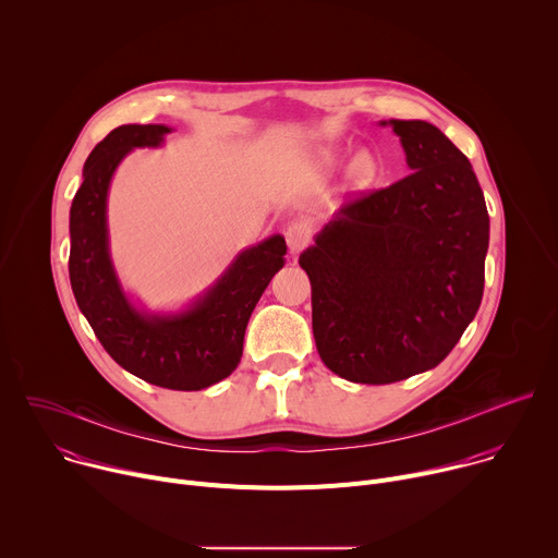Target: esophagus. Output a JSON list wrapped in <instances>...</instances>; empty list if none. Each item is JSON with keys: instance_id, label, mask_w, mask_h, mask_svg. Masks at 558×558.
Here are the masks:
<instances>
[{"instance_id": "1", "label": "esophagus", "mask_w": 558, "mask_h": 558, "mask_svg": "<svg viewBox=\"0 0 558 558\" xmlns=\"http://www.w3.org/2000/svg\"><path fill=\"white\" fill-rule=\"evenodd\" d=\"M284 238H287L289 252H291V254H300V252L311 243V225L304 222V220H293V222L287 227Z\"/></svg>"}]
</instances>
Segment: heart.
I'll list each match as a JSON object with an SVG mask.
<instances>
[{
	"instance_id": "obj_1",
	"label": "heart",
	"mask_w": 558,
	"mask_h": 558,
	"mask_svg": "<svg viewBox=\"0 0 558 558\" xmlns=\"http://www.w3.org/2000/svg\"><path fill=\"white\" fill-rule=\"evenodd\" d=\"M320 163H323L325 168H333V166L338 163V151H333V149H323V151H320ZM375 174H377V163H375L373 154L366 151V149L355 151L353 158H351V163H349V177H351V181H353L355 185H366V183H371V181L375 179Z\"/></svg>"
}]
</instances>
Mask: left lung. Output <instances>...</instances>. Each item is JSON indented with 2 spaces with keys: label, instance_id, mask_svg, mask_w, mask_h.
<instances>
[{
  "label": "left lung",
  "instance_id": "left-lung-1",
  "mask_svg": "<svg viewBox=\"0 0 558 558\" xmlns=\"http://www.w3.org/2000/svg\"><path fill=\"white\" fill-rule=\"evenodd\" d=\"M411 174L342 205L300 254L323 362L357 384L435 368L484 295L490 218L468 158L426 121H381Z\"/></svg>",
  "mask_w": 558,
  "mask_h": 558
}]
</instances>
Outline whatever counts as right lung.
<instances>
[{
    "instance_id": "add662e5",
    "label": "right lung",
    "mask_w": 558,
    "mask_h": 558,
    "mask_svg": "<svg viewBox=\"0 0 558 558\" xmlns=\"http://www.w3.org/2000/svg\"><path fill=\"white\" fill-rule=\"evenodd\" d=\"M168 125L114 128L90 151L70 207V284L74 300L110 357L128 373L172 390H201L229 377L243 355L256 302L284 267L280 233L243 250L192 304L172 313L138 308L110 256L108 192L134 147L163 145Z\"/></svg>"
}]
</instances>
